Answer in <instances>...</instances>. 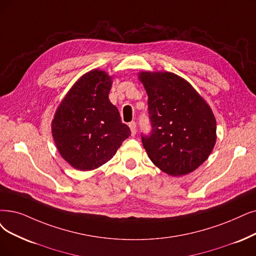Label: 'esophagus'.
<instances>
[{
	"label": "esophagus",
	"mask_w": 256,
	"mask_h": 256,
	"mask_svg": "<svg viewBox=\"0 0 256 256\" xmlns=\"http://www.w3.org/2000/svg\"><path fill=\"white\" fill-rule=\"evenodd\" d=\"M129 128L131 130L132 136H134L136 134V122L134 120H132L129 122Z\"/></svg>",
	"instance_id": "obj_1"
}]
</instances>
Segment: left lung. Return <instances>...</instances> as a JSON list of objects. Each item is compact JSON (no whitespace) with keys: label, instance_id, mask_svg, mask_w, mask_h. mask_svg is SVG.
Instances as JSON below:
<instances>
[{"label":"left lung","instance_id":"8db88e82","mask_svg":"<svg viewBox=\"0 0 256 256\" xmlns=\"http://www.w3.org/2000/svg\"><path fill=\"white\" fill-rule=\"evenodd\" d=\"M148 94L151 130L142 134L149 158L169 176H180L205 162L216 145L211 108L187 80L171 72H140Z\"/></svg>","mask_w":256,"mask_h":256}]
</instances>
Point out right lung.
Returning <instances> with one entry per match:
<instances>
[{
	"mask_svg": "<svg viewBox=\"0 0 256 256\" xmlns=\"http://www.w3.org/2000/svg\"><path fill=\"white\" fill-rule=\"evenodd\" d=\"M111 84L104 71H89L69 90L54 114L51 128L56 148L78 170L98 168L131 134L109 100Z\"/></svg>",
	"mask_w": 256,
	"mask_h": 256,
	"instance_id": "add662e5",
	"label": "right lung"
}]
</instances>
